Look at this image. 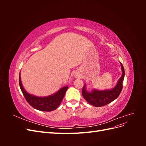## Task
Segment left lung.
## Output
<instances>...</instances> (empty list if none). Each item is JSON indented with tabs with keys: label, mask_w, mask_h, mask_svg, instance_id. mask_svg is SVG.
I'll list each match as a JSON object with an SVG mask.
<instances>
[{
	"label": "left lung",
	"mask_w": 146,
	"mask_h": 146,
	"mask_svg": "<svg viewBox=\"0 0 146 146\" xmlns=\"http://www.w3.org/2000/svg\"><path fill=\"white\" fill-rule=\"evenodd\" d=\"M121 64V69L122 74L117 82L116 86L111 90L98 91L94 90L91 92L86 91L85 85L82 88V96L88 103L94 107H99L107 105L118 98L122 90V83L125 76V70L122 64Z\"/></svg>",
	"instance_id": "left-lung-1"
}]
</instances>
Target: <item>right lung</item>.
<instances>
[{
  "instance_id": "add662e5",
  "label": "right lung",
  "mask_w": 146,
  "mask_h": 146,
  "mask_svg": "<svg viewBox=\"0 0 146 146\" xmlns=\"http://www.w3.org/2000/svg\"><path fill=\"white\" fill-rule=\"evenodd\" d=\"M19 82L21 91L27 102L33 108L43 111H52L58 108L68 88V86H64L54 95L44 97V98H39V97L29 94L27 92H26L22 85L20 74Z\"/></svg>"
}]
</instances>
